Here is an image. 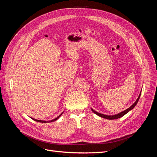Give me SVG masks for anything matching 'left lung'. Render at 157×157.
I'll use <instances>...</instances> for the list:
<instances>
[{"label":"left lung","instance_id":"left-lung-1","mask_svg":"<svg viewBox=\"0 0 157 157\" xmlns=\"http://www.w3.org/2000/svg\"><path fill=\"white\" fill-rule=\"evenodd\" d=\"M140 96H141V93H140V94L139 95V97L137 98V100L136 101V102H135L134 104H133V105H132L131 107H130L128 109H126L125 111L121 112V113H118V114H117V115H112V116L109 115V116H108V115H103V114H101V113H98V112H96V111H94L93 109H92V111L95 114H96L97 115H98V116H99V117H102V118H106V119H109V120L117 119V118H121V117L124 116V115H126V114L128 112H129L130 110H132V109L136 105V104L137 103V102H138V101H139V99H140Z\"/></svg>","mask_w":157,"mask_h":157}]
</instances>
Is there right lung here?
Returning a JSON list of instances; mask_svg holds the SVG:
<instances>
[{"label":"right lung","instance_id":"add662e5","mask_svg":"<svg viewBox=\"0 0 157 157\" xmlns=\"http://www.w3.org/2000/svg\"><path fill=\"white\" fill-rule=\"evenodd\" d=\"M62 113H61V115H59L58 117H57V118H54V119H53V120H52V121H48V122H53V121H56V120H58V118H59V117L61 115H62ZM32 119L33 120H34V121H36V122H44V123H46V122H47V121H40V120H36V119H35V118H32Z\"/></svg>","mask_w":157,"mask_h":157}]
</instances>
